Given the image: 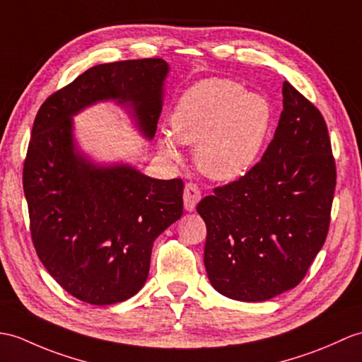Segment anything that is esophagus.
Returning a JSON list of instances; mask_svg holds the SVG:
<instances>
[{
  "mask_svg": "<svg viewBox=\"0 0 362 362\" xmlns=\"http://www.w3.org/2000/svg\"><path fill=\"white\" fill-rule=\"evenodd\" d=\"M202 199V191L196 183H187L183 191V206L187 211H194L196 205Z\"/></svg>",
  "mask_w": 362,
  "mask_h": 362,
  "instance_id": "34e87169",
  "label": "esophagus"
}]
</instances>
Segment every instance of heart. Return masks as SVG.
Masks as SVG:
<instances>
[{"label": "heart", "mask_w": 362, "mask_h": 362, "mask_svg": "<svg viewBox=\"0 0 362 362\" xmlns=\"http://www.w3.org/2000/svg\"><path fill=\"white\" fill-rule=\"evenodd\" d=\"M273 109L268 100L228 78H208L183 92L170 115L171 131L158 136V149L180 160V145H196L202 174L233 182L256 165L270 134Z\"/></svg>", "instance_id": "heart-1"}]
</instances>
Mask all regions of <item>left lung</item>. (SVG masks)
<instances>
[{"label":"left lung","mask_w":362,"mask_h":362,"mask_svg":"<svg viewBox=\"0 0 362 362\" xmlns=\"http://www.w3.org/2000/svg\"><path fill=\"white\" fill-rule=\"evenodd\" d=\"M282 95L260 162L197 205L208 279L234 300L262 302L295 288L329 231L336 166L327 124L288 81Z\"/></svg>","instance_id":"left-lung-1"}]
</instances>
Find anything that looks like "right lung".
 <instances>
[{
  "instance_id": "add662e5",
  "label": "right lung",
  "mask_w": 362,
  "mask_h": 362,
  "mask_svg": "<svg viewBox=\"0 0 362 362\" xmlns=\"http://www.w3.org/2000/svg\"><path fill=\"white\" fill-rule=\"evenodd\" d=\"M170 64L143 58L90 67L41 105L23 170L33 247L47 273L83 302L111 305L145 285L154 240L183 214V182L83 153L74 117L114 102L153 140Z\"/></svg>"
}]
</instances>
